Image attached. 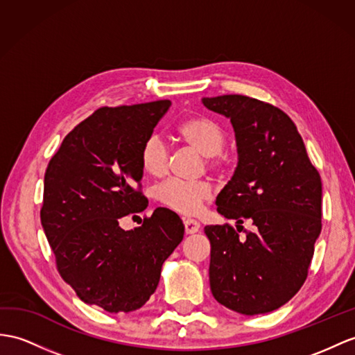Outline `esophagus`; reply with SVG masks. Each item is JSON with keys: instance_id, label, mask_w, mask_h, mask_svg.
<instances>
[{"instance_id": "esophagus-1", "label": "esophagus", "mask_w": 355, "mask_h": 355, "mask_svg": "<svg viewBox=\"0 0 355 355\" xmlns=\"http://www.w3.org/2000/svg\"><path fill=\"white\" fill-rule=\"evenodd\" d=\"M184 226H185L187 235H193V233H197L198 230H200V223L196 220H191V218L184 220Z\"/></svg>"}]
</instances>
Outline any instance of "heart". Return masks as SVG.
Instances as JSON below:
<instances>
[{"label":"heart","mask_w":355,"mask_h":355,"mask_svg":"<svg viewBox=\"0 0 355 355\" xmlns=\"http://www.w3.org/2000/svg\"><path fill=\"white\" fill-rule=\"evenodd\" d=\"M178 134L197 152L206 157L209 168H221L226 144L224 129L207 117H191L178 126ZM141 168L150 176L159 178L167 171L168 150L159 135H149L140 149ZM157 200L168 209L182 215H194L200 206L211 198V188L205 182H188L180 179H168L155 189Z\"/></svg>","instance_id":"heart-1"}]
</instances>
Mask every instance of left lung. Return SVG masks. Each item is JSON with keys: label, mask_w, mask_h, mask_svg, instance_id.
Returning <instances> with one entry per match:
<instances>
[{"label": "left lung", "mask_w": 355, "mask_h": 355, "mask_svg": "<svg viewBox=\"0 0 355 355\" xmlns=\"http://www.w3.org/2000/svg\"><path fill=\"white\" fill-rule=\"evenodd\" d=\"M202 102L230 119L238 146V166L217 196V211L254 226L245 238L229 224L205 227L212 295L243 315L272 312L306 282L322 227L321 176L280 108L243 94Z\"/></svg>", "instance_id": "obj_1"}]
</instances>
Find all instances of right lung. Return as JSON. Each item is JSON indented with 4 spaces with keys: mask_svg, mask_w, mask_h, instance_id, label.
Returning <instances> with one entry per match:
<instances>
[{
    "mask_svg": "<svg viewBox=\"0 0 355 355\" xmlns=\"http://www.w3.org/2000/svg\"><path fill=\"white\" fill-rule=\"evenodd\" d=\"M170 105L96 110L64 137L45 173L40 221L57 270L81 301L110 313L144 306L162 263L184 239L182 220L167 207L134 230L119 226L148 207L140 149Z\"/></svg>",
    "mask_w": 355,
    "mask_h": 355,
    "instance_id": "1",
    "label": "right lung"
}]
</instances>
